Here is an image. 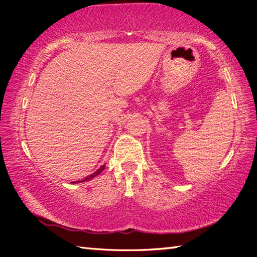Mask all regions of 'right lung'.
I'll return each instance as SVG.
<instances>
[{
	"label": "right lung",
	"instance_id": "right-lung-1",
	"mask_svg": "<svg viewBox=\"0 0 257 257\" xmlns=\"http://www.w3.org/2000/svg\"><path fill=\"white\" fill-rule=\"evenodd\" d=\"M104 169H105V165H102V167L101 168H99V169H97V170L96 171H95L94 173H93V175H90V176H88V177H86L85 178V179H82V180H80L79 182H82V181H86V180H89V179H93V178L94 177H96V176H98L99 175V173H101L103 170H104ZM75 182H78V181H75Z\"/></svg>",
	"mask_w": 257,
	"mask_h": 257
}]
</instances>
